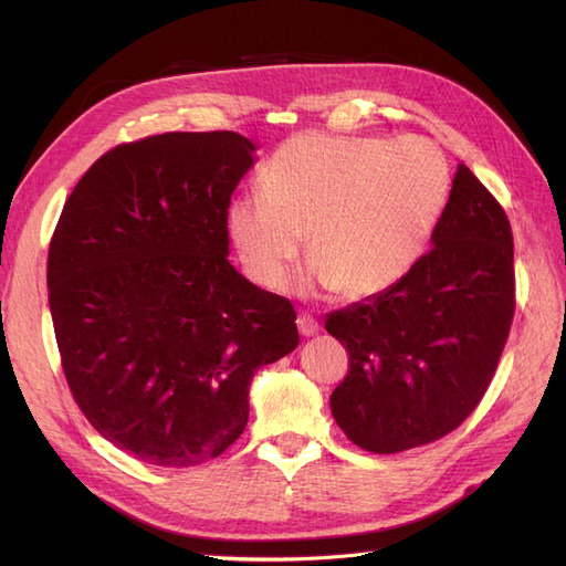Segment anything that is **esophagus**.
I'll use <instances>...</instances> for the list:
<instances>
[{"instance_id": "1", "label": "esophagus", "mask_w": 566, "mask_h": 566, "mask_svg": "<svg viewBox=\"0 0 566 566\" xmlns=\"http://www.w3.org/2000/svg\"><path fill=\"white\" fill-rule=\"evenodd\" d=\"M296 326H298V333H302L304 338H314V335L321 331L318 321H316L314 316H311V314H298Z\"/></svg>"}]
</instances>
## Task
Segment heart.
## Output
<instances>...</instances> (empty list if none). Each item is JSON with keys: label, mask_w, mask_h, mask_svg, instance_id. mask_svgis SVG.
<instances>
[{"label": "heart", "mask_w": 566, "mask_h": 566, "mask_svg": "<svg viewBox=\"0 0 566 566\" xmlns=\"http://www.w3.org/2000/svg\"><path fill=\"white\" fill-rule=\"evenodd\" d=\"M452 172L426 138L302 134L228 201L226 228L245 274L280 290L304 243L298 292L367 298L423 255L450 201Z\"/></svg>", "instance_id": "heart-1"}]
</instances>
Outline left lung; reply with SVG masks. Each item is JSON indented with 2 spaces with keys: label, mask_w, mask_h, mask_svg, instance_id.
I'll use <instances>...</instances> for the list:
<instances>
[{
  "label": "left lung",
  "mask_w": 566,
  "mask_h": 566,
  "mask_svg": "<svg viewBox=\"0 0 566 566\" xmlns=\"http://www.w3.org/2000/svg\"><path fill=\"white\" fill-rule=\"evenodd\" d=\"M430 245L391 290L326 316V331L350 353L331 394L333 418L377 454L460 426L482 401L511 331V223L464 165Z\"/></svg>",
  "instance_id": "obj_1"
}]
</instances>
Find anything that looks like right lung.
Listing matches in <instances>:
<instances>
[{"mask_svg": "<svg viewBox=\"0 0 566 566\" xmlns=\"http://www.w3.org/2000/svg\"><path fill=\"white\" fill-rule=\"evenodd\" d=\"M233 130L126 143L72 189L48 250V304L82 413L155 467L219 457L250 381L298 345L296 311L228 262L226 209L255 163Z\"/></svg>", "mask_w": 566, "mask_h": 566, "instance_id": "right-lung-1", "label": "right lung"}]
</instances>
